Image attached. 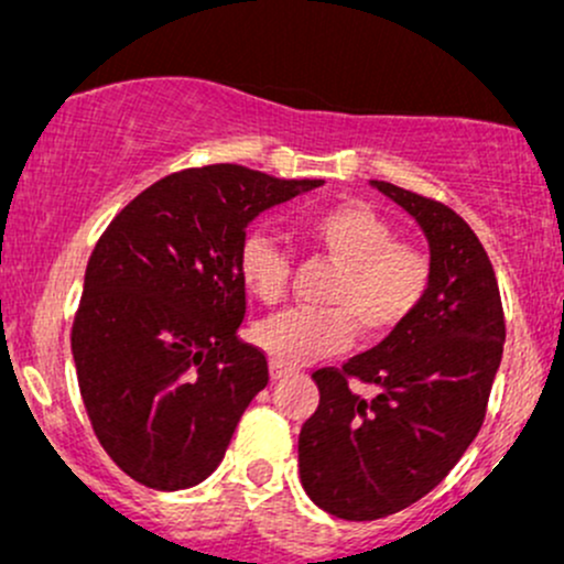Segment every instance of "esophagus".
I'll return each instance as SVG.
<instances>
[{
	"label": "esophagus",
	"mask_w": 564,
	"mask_h": 564,
	"mask_svg": "<svg viewBox=\"0 0 564 564\" xmlns=\"http://www.w3.org/2000/svg\"><path fill=\"white\" fill-rule=\"evenodd\" d=\"M289 373H291V368L275 364V360H270V377H273V381L289 377Z\"/></svg>",
	"instance_id": "34e87169"
}]
</instances>
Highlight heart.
Instances as JSON below:
<instances>
[{
	"instance_id": "b5f03b06",
	"label": "heart",
	"mask_w": 564,
	"mask_h": 564,
	"mask_svg": "<svg viewBox=\"0 0 564 564\" xmlns=\"http://www.w3.org/2000/svg\"><path fill=\"white\" fill-rule=\"evenodd\" d=\"M304 238L336 268L326 310H286L254 328V341L275 364L296 368L341 352L355 323L368 339L392 334L422 307L432 286V257L424 246L398 241L390 219L360 200L336 204L304 223ZM286 251L260 230L238 246V275L254 300L286 296Z\"/></svg>"
}]
</instances>
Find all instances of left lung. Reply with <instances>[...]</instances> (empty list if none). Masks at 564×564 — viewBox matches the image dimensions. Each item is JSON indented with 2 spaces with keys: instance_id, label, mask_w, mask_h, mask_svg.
Masks as SVG:
<instances>
[{
  "instance_id": "obj_1",
  "label": "left lung",
  "mask_w": 564,
  "mask_h": 564,
  "mask_svg": "<svg viewBox=\"0 0 564 564\" xmlns=\"http://www.w3.org/2000/svg\"><path fill=\"white\" fill-rule=\"evenodd\" d=\"M371 185L422 225L432 286L381 345L313 373L321 403L300 432V477L323 511L355 522L411 507L456 467L485 422L507 341L494 264L475 230L435 198ZM349 380L378 394L364 399Z\"/></svg>"
}]
</instances>
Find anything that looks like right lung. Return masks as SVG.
<instances>
[{
	"label": "right lung",
	"instance_id": "1",
	"mask_svg": "<svg viewBox=\"0 0 564 564\" xmlns=\"http://www.w3.org/2000/svg\"><path fill=\"white\" fill-rule=\"evenodd\" d=\"M318 185L238 164L183 170L100 236L70 349L95 435L132 480L185 490L219 467L270 379L262 349L238 339V246L260 212Z\"/></svg>",
	"mask_w": 564,
	"mask_h": 564
}]
</instances>
